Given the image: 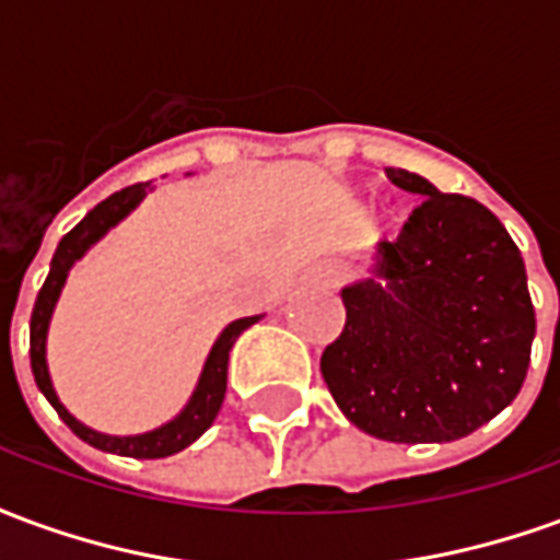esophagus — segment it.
I'll return each mask as SVG.
<instances>
[{
  "instance_id": "34e87169",
  "label": "esophagus",
  "mask_w": 560,
  "mask_h": 560,
  "mask_svg": "<svg viewBox=\"0 0 560 560\" xmlns=\"http://www.w3.org/2000/svg\"><path fill=\"white\" fill-rule=\"evenodd\" d=\"M320 279L327 281V284H332V281H336V272H332V269H324V272H320Z\"/></svg>"
}]
</instances>
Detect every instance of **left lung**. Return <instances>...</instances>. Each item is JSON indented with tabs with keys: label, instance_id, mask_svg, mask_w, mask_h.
<instances>
[{
	"label": "left lung",
	"instance_id": "left-lung-1",
	"mask_svg": "<svg viewBox=\"0 0 560 560\" xmlns=\"http://www.w3.org/2000/svg\"><path fill=\"white\" fill-rule=\"evenodd\" d=\"M389 183L422 195L399 240L375 248V279L341 291L345 329L320 357L341 413L393 444L456 441L516 399L537 329L525 260L474 197L417 173Z\"/></svg>",
	"mask_w": 560,
	"mask_h": 560
}]
</instances>
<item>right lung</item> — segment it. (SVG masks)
Returning <instances> with one entry per match:
<instances>
[{
	"label": "right lung",
	"mask_w": 560,
	"mask_h": 560,
	"mask_svg": "<svg viewBox=\"0 0 560 560\" xmlns=\"http://www.w3.org/2000/svg\"><path fill=\"white\" fill-rule=\"evenodd\" d=\"M149 183L128 185L122 191H116L107 200H102L98 207L92 209L86 219L80 221L74 231H68L62 236V243L56 248L54 260H50V272H47V281L38 291V300H35V308H32V324H30V357H32V375H35V384L42 389L47 401L54 405L56 413L62 417L71 432L78 434L80 441H86L95 450H104V453H116V456H131V458H164L179 453L185 446L197 441L200 434L207 432L215 413H219L221 401H224V393H228V360H231L233 341L240 339V332L248 329L252 324H257L260 317H240L233 320L231 327L224 329L219 336V341L212 345L209 351V360L203 365V375H200V384H197L195 396L185 405V411L176 417L167 425H161L155 432L135 434V438H110V434L92 432L83 422H78L71 413L62 408V401L56 399L54 384H50V375H47V360H44V341H47V324H50V315H54L56 296L66 284V276L71 264L83 257V252L90 248L95 240H102L104 233L114 228L116 221H122L138 207L140 200L147 197Z\"/></svg>",
	"instance_id": "add662e5"
}]
</instances>
